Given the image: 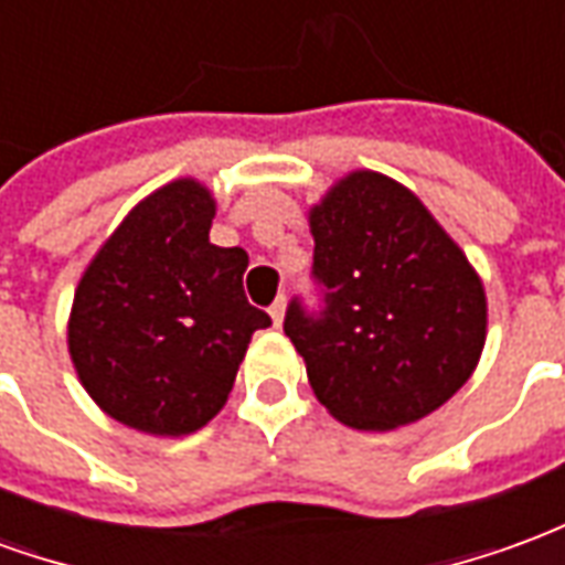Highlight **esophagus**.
I'll list each match as a JSON object with an SVG mask.
<instances>
[{"mask_svg":"<svg viewBox=\"0 0 565 565\" xmlns=\"http://www.w3.org/2000/svg\"><path fill=\"white\" fill-rule=\"evenodd\" d=\"M284 311H287V302H284V296H281V299H275V302H271V308H269L271 323H275V327H281V323H284Z\"/></svg>","mask_w":565,"mask_h":565,"instance_id":"esophagus-1","label":"esophagus"}]
</instances>
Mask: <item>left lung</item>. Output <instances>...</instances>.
Wrapping results in <instances>:
<instances>
[{
    "instance_id": "obj_1",
    "label": "left lung",
    "mask_w": 565,
    "mask_h": 565,
    "mask_svg": "<svg viewBox=\"0 0 565 565\" xmlns=\"http://www.w3.org/2000/svg\"><path fill=\"white\" fill-rule=\"evenodd\" d=\"M327 308L284 332L339 424L387 433L448 403L487 342V294L462 247L408 186L356 169L308 209Z\"/></svg>"
}]
</instances>
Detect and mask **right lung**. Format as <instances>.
Wrapping results in <instances>:
<instances>
[{"label": "right lung", "instance_id": "obj_1", "mask_svg": "<svg viewBox=\"0 0 565 565\" xmlns=\"http://www.w3.org/2000/svg\"><path fill=\"white\" fill-rule=\"evenodd\" d=\"M214 193L174 178L129 211L87 263L66 342L90 399L148 436H190L221 412L250 335L242 247L211 245Z\"/></svg>", "mask_w": 565, "mask_h": 565}]
</instances>
